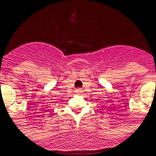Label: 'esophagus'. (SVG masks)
Returning <instances> with one entry per match:
<instances>
[{
	"label": "esophagus",
	"mask_w": 156,
	"mask_h": 156,
	"mask_svg": "<svg viewBox=\"0 0 156 156\" xmlns=\"http://www.w3.org/2000/svg\"><path fill=\"white\" fill-rule=\"evenodd\" d=\"M75 93L78 94H81L82 93V89H76L75 90Z\"/></svg>",
	"instance_id": "1"
}]
</instances>
